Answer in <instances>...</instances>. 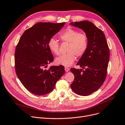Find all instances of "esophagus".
<instances>
[{
    "label": "esophagus",
    "mask_w": 125,
    "mask_h": 125,
    "mask_svg": "<svg viewBox=\"0 0 125 125\" xmlns=\"http://www.w3.org/2000/svg\"><path fill=\"white\" fill-rule=\"evenodd\" d=\"M69 70H70V69L68 68V67H65V71L66 72H68Z\"/></svg>",
    "instance_id": "34e87169"
}]
</instances>
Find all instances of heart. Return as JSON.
Masks as SVG:
<instances>
[{"label": "heart", "mask_w": 125, "mask_h": 125, "mask_svg": "<svg viewBox=\"0 0 125 125\" xmlns=\"http://www.w3.org/2000/svg\"><path fill=\"white\" fill-rule=\"evenodd\" d=\"M62 41L69 43L66 54L61 55L55 59L57 65L68 67L72 65L77 57H81L86 52L88 48V38L84 33L71 27H68L59 35ZM50 51L55 55L59 54V44L55 38H51L48 44Z\"/></svg>", "instance_id": "heart-1"}]
</instances>
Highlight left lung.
Instances as JSON below:
<instances>
[{
    "mask_svg": "<svg viewBox=\"0 0 125 125\" xmlns=\"http://www.w3.org/2000/svg\"><path fill=\"white\" fill-rule=\"evenodd\" d=\"M70 25L82 29L88 38V48L76 64L82 69L72 68L74 80L71 84L73 91L88 96L103 85L107 76L110 52L104 33L91 22H70Z\"/></svg>",
    "mask_w": 125,
    "mask_h": 125,
    "instance_id": "obj_1",
    "label": "left lung"
}]
</instances>
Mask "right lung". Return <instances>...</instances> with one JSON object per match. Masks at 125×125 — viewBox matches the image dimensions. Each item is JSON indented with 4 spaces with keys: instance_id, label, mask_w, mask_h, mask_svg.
I'll return each mask as SVG.
<instances>
[{
    "instance_id": "add662e5",
    "label": "right lung",
    "mask_w": 125,
    "mask_h": 125,
    "mask_svg": "<svg viewBox=\"0 0 125 125\" xmlns=\"http://www.w3.org/2000/svg\"><path fill=\"white\" fill-rule=\"evenodd\" d=\"M65 23L38 22L25 31L16 47L17 76L24 87L34 94L41 96L51 92L65 73L62 65L45 69L53 61L48 42Z\"/></svg>"
}]
</instances>
